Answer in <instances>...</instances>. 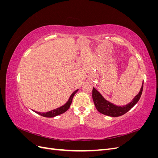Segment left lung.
I'll return each instance as SVG.
<instances>
[{
	"mask_svg": "<svg viewBox=\"0 0 158 158\" xmlns=\"http://www.w3.org/2000/svg\"><path fill=\"white\" fill-rule=\"evenodd\" d=\"M143 84H144V82H142L140 92L133 98L131 102L125 105V106H116V105L113 104V103L107 101L96 89L93 88L92 98L95 106L99 113L105 114V115L113 117L121 116L123 114L127 113L129 110H131L137 103V102L139 101L142 93Z\"/></svg>",
	"mask_w": 158,
	"mask_h": 158,
	"instance_id": "left-lung-1",
	"label": "left lung"
}]
</instances>
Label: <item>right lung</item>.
<instances>
[{
  "mask_svg": "<svg viewBox=\"0 0 158 158\" xmlns=\"http://www.w3.org/2000/svg\"><path fill=\"white\" fill-rule=\"evenodd\" d=\"M78 89H76V91H74V92L71 94L69 100L66 102V103L64 104L63 106H60L58 108H56V109H53V110H51V111L46 112V113H40V112H38V111H33H33H34L35 113H36L37 114H40V115L43 116L44 117H55L57 115H59V114L66 112L69 109L70 105L72 103V102H73V99L74 95H75V94L76 92H78Z\"/></svg>",
  "mask_w": 158,
  "mask_h": 158,
  "instance_id": "add662e5",
  "label": "right lung"
}]
</instances>
